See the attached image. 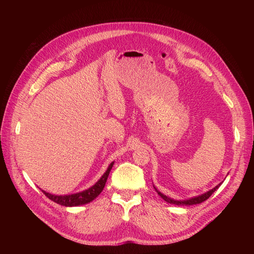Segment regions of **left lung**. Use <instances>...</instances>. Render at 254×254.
<instances>
[{"instance_id":"left-lung-1","label":"left lung","mask_w":254,"mask_h":254,"mask_svg":"<svg viewBox=\"0 0 254 254\" xmlns=\"http://www.w3.org/2000/svg\"><path fill=\"white\" fill-rule=\"evenodd\" d=\"M220 184L221 183H219L217 187H215L214 189H212V190H210L209 191H206V193H204V194H202V195H200V196H197V197H193V198H190V199H187V200H174V199H172V198H170V197H167V196H165V195H163L162 193H161V191H159L155 187V190H157V193L160 195V197L162 198V199H164V200L166 201V202H168V203H171V204H177V205H193V204H198V203H201V202H203V201H205L207 198H209L215 190H216L219 187H220Z\"/></svg>"}]
</instances>
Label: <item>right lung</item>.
Masks as SVG:
<instances>
[{"mask_svg":"<svg viewBox=\"0 0 254 254\" xmlns=\"http://www.w3.org/2000/svg\"><path fill=\"white\" fill-rule=\"evenodd\" d=\"M113 164H114V162H112L108 166L106 173L102 176V178L99 179L93 187L89 188L86 190H82V191H79V193L72 194V195H64V196L63 195H60V196L53 195L45 190H42L43 194L49 199H51L52 201L56 202L60 205H64V206H76V205L89 203L92 200H94V199L102 193V190L105 188V184L107 182V179H108V176H109V173L111 171Z\"/></svg>","mask_w":254,"mask_h":254,"instance_id":"add662e5","label":"right lung"}]
</instances>
